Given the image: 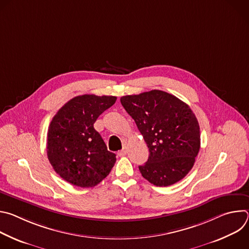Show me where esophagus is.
I'll return each instance as SVG.
<instances>
[{
    "label": "esophagus",
    "mask_w": 249,
    "mask_h": 249,
    "mask_svg": "<svg viewBox=\"0 0 249 249\" xmlns=\"http://www.w3.org/2000/svg\"><path fill=\"white\" fill-rule=\"evenodd\" d=\"M127 151H128V150H127V148H126V147H124L120 152H118V156H119V157H123V156H125V155L127 154Z\"/></svg>",
    "instance_id": "34e87169"
}]
</instances>
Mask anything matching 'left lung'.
Returning <instances> with one entry per match:
<instances>
[{"instance_id":"obj_1","label":"left lung","mask_w":249,"mask_h":249,"mask_svg":"<svg viewBox=\"0 0 249 249\" xmlns=\"http://www.w3.org/2000/svg\"><path fill=\"white\" fill-rule=\"evenodd\" d=\"M120 101L149 148L148 161L139 166L144 178L160 187L181 180L200 150L199 123L191 108L159 89L125 95Z\"/></svg>"}]
</instances>
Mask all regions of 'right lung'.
<instances>
[{
	"mask_svg": "<svg viewBox=\"0 0 249 249\" xmlns=\"http://www.w3.org/2000/svg\"><path fill=\"white\" fill-rule=\"evenodd\" d=\"M116 98L79 95L65 103L53 117L47 133V157L67 182L93 187L109 174L116 155L107 150L93 124Z\"/></svg>",
	"mask_w": 249,
	"mask_h": 249,
	"instance_id": "add662e5",
	"label": "right lung"
}]
</instances>
